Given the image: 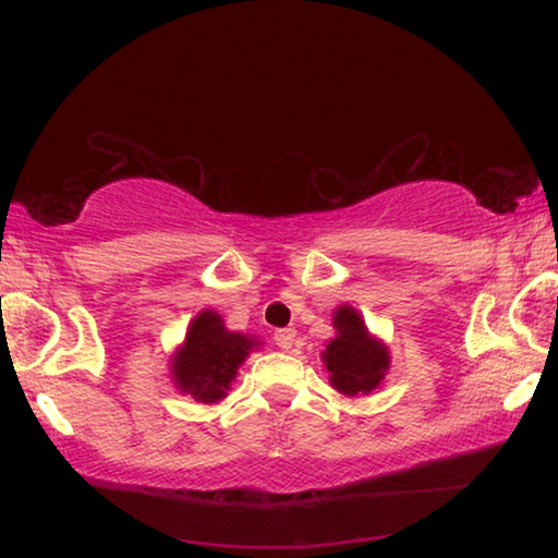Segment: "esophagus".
I'll list each match as a JSON object with an SVG mask.
<instances>
[{
    "mask_svg": "<svg viewBox=\"0 0 558 558\" xmlns=\"http://www.w3.org/2000/svg\"><path fill=\"white\" fill-rule=\"evenodd\" d=\"M295 329L292 327H286V329H278L276 332V344L282 349V352H288V349H292V344H295Z\"/></svg>",
    "mask_w": 558,
    "mask_h": 558,
    "instance_id": "esophagus-1",
    "label": "esophagus"
}]
</instances>
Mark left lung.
Listing matches in <instances>:
<instances>
[{
	"mask_svg": "<svg viewBox=\"0 0 558 558\" xmlns=\"http://www.w3.org/2000/svg\"><path fill=\"white\" fill-rule=\"evenodd\" d=\"M332 327L335 337L323 352L329 384L344 396H369L379 389L389 372V347L369 332L364 317L352 305H339L335 310Z\"/></svg>",
	"mask_w": 558,
	"mask_h": 558,
	"instance_id": "left-lung-1",
	"label": "left lung"
}]
</instances>
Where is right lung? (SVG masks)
I'll return each mask as SVG.
<instances>
[{"label": "right lung", "instance_id": "right-lung-1", "mask_svg": "<svg viewBox=\"0 0 558 558\" xmlns=\"http://www.w3.org/2000/svg\"><path fill=\"white\" fill-rule=\"evenodd\" d=\"M260 344L258 337L231 332L216 310H202L189 323L184 342L169 356V379L194 401L219 403L229 396L239 366Z\"/></svg>", "mask_w": 558, "mask_h": 558}]
</instances>
